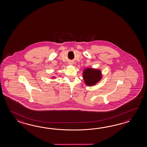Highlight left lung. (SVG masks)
<instances>
[{"instance_id": "8db88e82", "label": "left lung", "mask_w": 147, "mask_h": 147, "mask_svg": "<svg viewBox=\"0 0 147 147\" xmlns=\"http://www.w3.org/2000/svg\"><path fill=\"white\" fill-rule=\"evenodd\" d=\"M83 77L86 84L88 86H92L96 84L101 79V72L99 70L87 68L84 72Z\"/></svg>"}]
</instances>
